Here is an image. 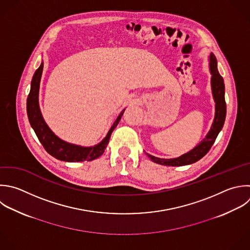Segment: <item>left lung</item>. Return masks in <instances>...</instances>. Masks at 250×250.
<instances>
[{"mask_svg":"<svg viewBox=\"0 0 250 250\" xmlns=\"http://www.w3.org/2000/svg\"><path fill=\"white\" fill-rule=\"evenodd\" d=\"M209 69L211 73V89L215 102V117L206 137L191 150L177 158H159L147 153L151 161L165 166H183L194 163L201 159L213 146L218 134L224 126L226 119V102H225V84L222 76L217 69V60L213 54L209 57Z\"/></svg>","mask_w":250,"mask_h":250,"instance_id":"left-lung-1","label":"left lung"}]
</instances>
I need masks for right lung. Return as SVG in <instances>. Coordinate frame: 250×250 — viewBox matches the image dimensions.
I'll use <instances>...</instances> for the list:
<instances>
[{
    "instance_id": "obj_1",
    "label": "right lung",
    "mask_w": 250,
    "mask_h": 250,
    "mask_svg": "<svg viewBox=\"0 0 250 250\" xmlns=\"http://www.w3.org/2000/svg\"><path fill=\"white\" fill-rule=\"evenodd\" d=\"M44 63L42 62L39 68L35 71L32 81L30 93L27 98V115L31 127L33 128L35 134L37 135L40 143L43 145L44 148L52 156L59 160L67 162H79V161H91L100 157L109 142L111 133L118 125L125 109H123L118 117L113 122L105 138L98 145L94 146H81L73 144L66 143L56 136L53 131L49 128L45 122L40 106H39V89L40 81L42 77Z\"/></svg>"
}]
</instances>
